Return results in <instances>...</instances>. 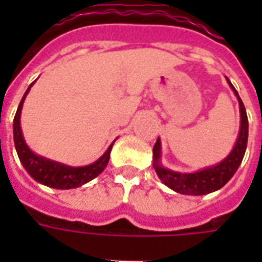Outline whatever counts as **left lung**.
<instances>
[{"mask_svg":"<svg viewBox=\"0 0 262 262\" xmlns=\"http://www.w3.org/2000/svg\"><path fill=\"white\" fill-rule=\"evenodd\" d=\"M229 81V80H227ZM229 84L233 88V91L238 98V105H240V116H242V123H240V133L238 139L233 151L226 157L222 163H219L214 167L206 168V170L198 171L193 174H181V172H174V171L167 170L163 165L160 164V140L156 142L153 147V161L154 170L157 172V176L161 181L164 182L167 187L174 189L177 192L185 193V195H205L210 193L213 191H217L222 187H225L229 182L231 177L234 176V172L238 168V165L242 164L243 157L247 148V139H248V119L246 114L244 103L238 97L236 88Z\"/></svg>","mask_w":262,"mask_h":262,"instance_id":"8db88e82","label":"left lung"}]
</instances>
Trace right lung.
<instances>
[{"mask_svg":"<svg viewBox=\"0 0 262 262\" xmlns=\"http://www.w3.org/2000/svg\"><path fill=\"white\" fill-rule=\"evenodd\" d=\"M32 84L26 90L25 95L20 99L19 106H18V111H16L14 118V142L20 163H22V165L25 167V170L29 172V176L33 180H36L37 182L45 184V185H48L50 188L70 189V188L81 187L85 182L94 180L95 177L99 176L105 170V167L108 165L111 150H112L114 144H111L102 157L98 161H95L94 164L86 165V167H78V168L59 164L56 161H50V160L43 159V157H39L35 153H32L29 147L26 146L25 140H24L19 123L22 105H24V101H25L28 92L31 90Z\"/></svg>","mask_w":262,"mask_h":262,"instance_id":"right-lung-1","label":"right lung"}]
</instances>
